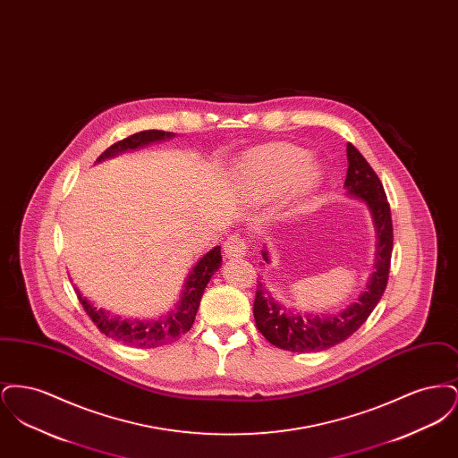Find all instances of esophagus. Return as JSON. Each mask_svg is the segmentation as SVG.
<instances>
[{"mask_svg": "<svg viewBox=\"0 0 458 458\" xmlns=\"http://www.w3.org/2000/svg\"><path fill=\"white\" fill-rule=\"evenodd\" d=\"M223 252H225V258H228V259L243 258L247 252V242L239 235H230L223 245Z\"/></svg>", "mask_w": 458, "mask_h": 458, "instance_id": "34e87169", "label": "esophagus"}]
</instances>
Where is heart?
<instances>
[{"instance_id": "b5f03b06", "label": "heart", "mask_w": 458, "mask_h": 458, "mask_svg": "<svg viewBox=\"0 0 458 458\" xmlns=\"http://www.w3.org/2000/svg\"><path fill=\"white\" fill-rule=\"evenodd\" d=\"M237 182L254 199L278 196L284 204L301 211L321 185V170L304 149L292 144H267L247 154L239 165Z\"/></svg>"}]
</instances>
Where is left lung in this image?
Returning <instances> with one entry per match:
<instances>
[{
  "instance_id": "1",
  "label": "left lung",
  "mask_w": 458,
  "mask_h": 458,
  "mask_svg": "<svg viewBox=\"0 0 458 458\" xmlns=\"http://www.w3.org/2000/svg\"><path fill=\"white\" fill-rule=\"evenodd\" d=\"M349 170L345 178L347 196L355 197L366 204L376 233L374 271L364 292L336 314L299 312L278 302L275 295L258 284L254 301V319L262 336L278 349L288 352H321L335 347L352 336L366 323L374 307L381 301L390 275L393 250V225L390 204L383 183L370 168L366 157L352 144H347ZM262 259L271 262L269 250L262 249Z\"/></svg>"
}]
</instances>
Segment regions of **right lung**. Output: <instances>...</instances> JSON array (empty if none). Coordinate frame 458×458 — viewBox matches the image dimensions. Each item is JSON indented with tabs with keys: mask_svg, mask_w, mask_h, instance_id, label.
<instances>
[{
	"mask_svg": "<svg viewBox=\"0 0 458 458\" xmlns=\"http://www.w3.org/2000/svg\"><path fill=\"white\" fill-rule=\"evenodd\" d=\"M174 131H137L131 137L113 144L105 153L98 157V163L114 157L118 154L140 149L148 144L161 142L166 139H174ZM221 266V247L211 249L208 254H204L196 266L192 267L191 275L187 276L183 290L180 295V301L174 304L172 310L163 314L161 318L153 321H139V319H122L120 316H111L108 310L98 309L90 304L88 299L75 288L77 297L82 307L86 309L92 323L99 327L101 333H105L109 338L122 342L131 347L140 349H156L168 344H174L182 335H185L196 319L197 309L200 304L204 288L209 284L211 276L216 273Z\"/></svg>",
	"mask_w": 458,
	"mask_h": 458,
	"instance_id": "1",
	"label": "right lung"
}]
</instances>
